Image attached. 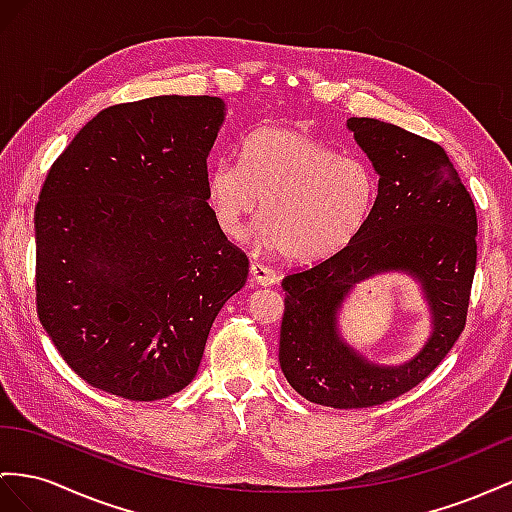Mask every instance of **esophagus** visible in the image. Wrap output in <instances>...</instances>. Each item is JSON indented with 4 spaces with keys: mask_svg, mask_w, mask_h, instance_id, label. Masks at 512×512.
Segmentation results:
<instances>
[{
    "mask_svg": "<svg viewBox=\"0 0 512 512\" xmlns=\"http://www.w3.org/2000/svg\"><path fill=\"white\" fill-rule=\"evenodd\" d=\"M251 274H253V281H255L257 285H264V287L274 285V283L279 281L277 272H274V270L268 268V266H261V264H251Z\"/></svg>",
    "mask_w": 512,
    "mask_h": 512,
    "instance_id": "1",
    "label": "esophagus"
}]
</instances>
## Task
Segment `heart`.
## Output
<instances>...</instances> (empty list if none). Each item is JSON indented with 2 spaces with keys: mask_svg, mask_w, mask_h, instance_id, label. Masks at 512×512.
Returning a JSON list of instances; mask_svg holds the SVG:
<instances>
[{
  "mask_svg": "<svg viewBox=\"0 0 512 512\" xmlns=\"http://www.w3.org/2000/svg\"><path fill=\"white\" fill-rule=\"evenodd\" d=\"M376 192L368 162L339 155L298 125L253 131L244 142L242 166L225 160L207 175V203L222 231L240 238L261 214L266 244L300 264L331 257L355 240Z\"/></svg>",
  "mask_w": 512,
  "mask_h": 512,
  "instance_id": "b5f03b06",
  "label": "heart"
}]
</instances>
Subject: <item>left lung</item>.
<instances>
[{
	"label": "left lung",
	"instance_id": "left-lung-1",
	"mask_svg": "<svg viewBox=\"0 0 512 512\" xmlns=\"http://www.w3.org/2000/svg\"><path fill=\"white\" fill-rule=\"evenodd\" d=\"M378 192L363 229L342 251L283 279L279 363L300 396L363 409L402 396L437 368L465 329L476 272V207L437 142L376 119H348ZM415 278L431 309L425 348L400 366L365 360L338 331L354 285L376 273Z\"/></svg>",
	"mask_w": 512,
	"mask_h": 512
}]
</instances>
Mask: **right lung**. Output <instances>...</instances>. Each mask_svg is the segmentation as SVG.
Here are the masks:
<instances>
[{
	"label": "right lung",
	"mask_w": 512,
	"mask_h": 512,
	"mask_svg": "<svg viewBox=\"0 0 512 512\" xmlns=\"http://www.w3.org/2000/svg\"><path fill=\"white\" fill-rule=\"evenodd\" d=\"M220 97L101 110L49 168L34 212L38 320L88 385L151 402L199 372L248 259L207 205Z\"/></svg>",
	"instance_id": "add662e5"
}]
</instances>
